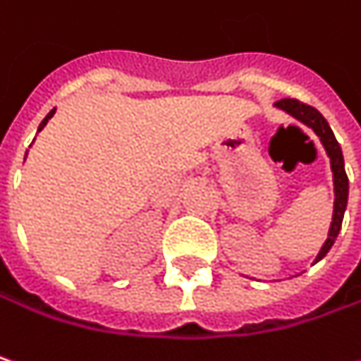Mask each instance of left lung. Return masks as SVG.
Masks as SVG:
<instances>
[{"label":"left lung","instance_id":"8db88e82","mask_svg":"<svg viewBox=\"0 0 361 361\" xmlns=\"http://www.w3.org/2000/svg\"><path fill=\"white\" fill-rule=\"evenodd\" d=\"M275 109L277 111H283L286 115L294 116L296 121L304 123L308 129L314 131V135L321 140L322 147L331 160V172H333V193H335V201H333V219H331V228H329V234H326V240L321 246L314 263L322 261L326 257V252L331 250V246L335 245L339 232H341V224H343V216H345V209H348V197H349V178L345 174V162H343V152H341V145L337 142L331 125L326 123V118L312 106L308 104H302L298 100L292 98H286V100H279L275 102Z\"/></svg>","mask_w":361,"mask_h":361}]
</instances>
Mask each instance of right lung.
Listing matches in <instances>:
<instances>
[{
	"mask_svg": "<svg viewBox=\"0 0 361 361\" xmlns=\"http://www.w3.org/2000/svg\"><path fill=\"white\" fill-rule=\"evenodd\" d=\"M53 115H55V109H53V111H51L49 115L42 118V123H40V125H39V131H42V129H44V125L49 123V118H53ZM32 142H35V140H32ZM26 154H28V152H26ZM24 160H26V156H24Z\"/></svg>",
	"mask_w": 361,
	"mask_h": 361,
	"instance_id": "obj_1",
	"label": "right lung"
}]
</instances>
